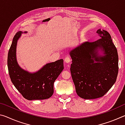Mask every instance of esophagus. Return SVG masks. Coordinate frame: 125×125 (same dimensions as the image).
I'll use <instances>...</instances> for the list:
<instances>
[{
  "label": "esophagus",
  "instance_id": "obj_1",
  "mask_svg": "<svg viewBox=\"0 0 125 125\" xmlns=\"http://www.w3.org/2000/svg\"><path fill=\"white\" fill-rule=\"evenodd\" d=\"M64 61H65V63H70L71 61V59L70 58V57H69V56H67L65 58Z\"/></svg>",
  "mask_w": 125,
  "mask_h": 125
}]
</instances>
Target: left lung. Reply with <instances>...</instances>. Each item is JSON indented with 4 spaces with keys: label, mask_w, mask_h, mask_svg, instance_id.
Instances as JSON below:
<instances>
[{
    "label": "left lung",
    "mask_w": 125,
    "mask_h": 125,
    "mask_svg": "<svg viewBox=\"0 0 125 125\" xmlns=\"http://www.w3.org/2000/svg\"><path fill=\"white\" fill-rule=\"evenodd\" d=\"M99 39L85 42L69 52L71 72L76 93L84 99L103 96L116 82L117 51L107 31L97 30Z\"/></svg>",
    "instance_id": "1"
}]
</instances>
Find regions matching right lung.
Instances as JSON below:
<instances>
[{
	"mask_svg": "<svg viewBox=\"0 0 125 125\" xmlns=\"http://www.w3.org/2000/svg\"><path fill=\"white\" fill-rule=\"evenodd\" d=\"M22 33L20 31L14 36L8 52V67L10 79L16 89L27 100L50 98L53 94L54 82L64 69L63 60L61 59L47 63L34 73L21 68L17 62L16 53L17 42Z\"/></svg>",
	"mask_w": 125,
	"mask_h": 125,
	"instance_id": "1",
	"label": "right lung"
}]
</instances>
